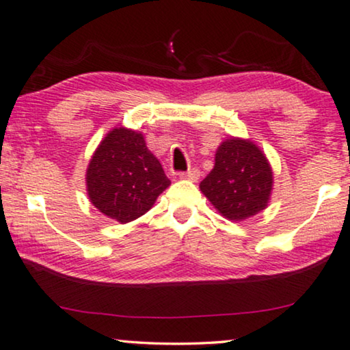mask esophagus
<instances>
[{"mask_svg": "<svg viewBox=\"0 0 350 350\" xmlns=\"http://www.w3.org/2000/svg\"><path fill=\"white\" fill-rule=\"evenodd\" d=\"M180 179H190V180H198L200 177V170L196 168H191L189 171H185V173H180L179 174Z\"/></svg>", "mask_w": 350, "mask_h": 350, "instance_id": "34e87169", "label": "esophagus"}]
</instances>
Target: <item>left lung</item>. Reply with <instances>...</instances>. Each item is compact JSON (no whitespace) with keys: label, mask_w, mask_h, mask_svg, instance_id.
I'll return each instance as SVG.
<instances>
[{"label":"left lung","mask_w":350,"mask_h":350,"mask_svg":"<svg viewBox=\"0 0 350 350\" xmlns=\"http://www.w3.org/2000/svg\"><path fill=\"white\" fill-rule=\"evenodd\" d=\"M200 189L224 217L244 220L268 206L271 166L254 142L231 137L219 146L214 170L201 180Z\"/></svg>","instance_id":"8db88e82"}]
</instances>
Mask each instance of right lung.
Masks as SVG:
<instances>
[{"label": "right lung", "mask_w": 350, "mask_h": 350, "mask_svg": "<svg viewBox=\"0 0 350 350\" xmlns=\"http://www.w3.org/2000/svg\"><path fill=\"white\" fill-rule=\"evenodd\" d=\"M170 184L144 136L122 126L107 133L87 168L88 198L120 224L146 214Z\"/></svg>", "instance_id": "add662e5"}]
</instances>
